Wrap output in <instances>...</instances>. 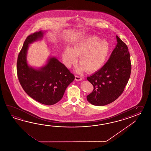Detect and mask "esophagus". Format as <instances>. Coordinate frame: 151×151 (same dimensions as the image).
<instances>
[{
	"label": "esophagus",
	"mask_w": 151,
	"mask_h": 151,
	"mask_svg": "<svg viewBox=\"0 0 151 151\" xmlns=\"http://www.w3.org/2000/svg\"><path fill=\"white\" fill-rule=\"evenodd\" d=\"M75 79L77 80V81H80V80H83V77L80 76H77L76 75V77H75Z\"/></svg>",
	"instance_id": "34e87169"
}]
</instances>
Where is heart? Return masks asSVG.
<instances>
[{
  "label": "heart",
  "instance_id": "b5f03b06",
  "mask_svg": "<svg viewBox=\"0 0 151 151\" xmlns=\"http://www.w3.org/2000/svg\"><path fill=\"white\" fill-rule=\"evenodd\" d=\"M109 52V43L96 36H88L80 39L72 48L66 47L63 53L66 65L69 66L77 61V56H80L81 66L78 71L94 72L99 70L105 64Z\"/></svg>",
  "mask_w": 151,
  "mask_h": 151
}]
</instances>
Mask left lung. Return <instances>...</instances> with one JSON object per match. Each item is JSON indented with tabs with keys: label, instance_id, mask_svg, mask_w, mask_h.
Instances as JSON below:
<instances>
[{
	"label": "left lung",
	"instance_id": "8db88e82",
	"mask_svg": "<svg viewBox=\"0 0 151 151\" xmlns=\"http://www.w3.org/2000/svg\"><path fill=\"white\" fill-rule=\"evenodd\" d=\"M117 45L106 64L87 77L93 90L87 96V101L96 106H104L118 99L124 92L131 72L127 46L116 35Z\"/></svg>",
	"mask_w": 151,
	"mask_h": 151
}]
</instances>
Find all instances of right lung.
<instances>
[{
  "label": "right lung",
  "instance_id": "obj_1",
  "mask_svg": "<svg viewBox=\"0 0 151 151\" xmlns=\"http://www.w3.org/2000/svg\"><path fill=\"white\" fill-rule=\"evenodd\" d=\"M41 31L26 38L17 63L18 80L29 96L42 104L52 105L61 100L67 87L74 80V74L55 58H50L40 70L28 66L26 53L29 44L42 38Z\"/></svg>",
  "mask_w": 151,
  "mask_h": 151
}]
</instances>
